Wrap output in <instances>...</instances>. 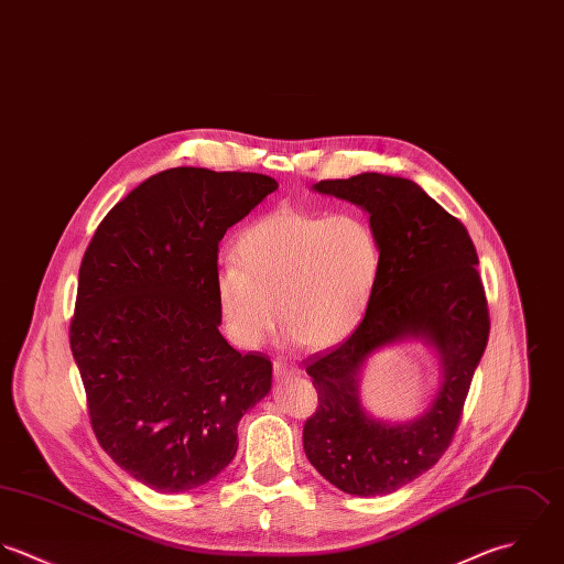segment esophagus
I'll return each instance as SVG.
<instances>
[{"mask_svg":"<svg viewBox=\"0 0 564 564\" xmlns=\"http://www.w3.org/2000/svg\"><path fill=\"white\" fill-rule=\"evenodd\" d=\"M273 375H275L278 380H289V378L297 376V370H295L293 366L284 364V361H275V364H273Z\"/></svg>","mask_w":564,"mask_h":564,"instance_id":"esophagus-1","label":"esophagus"}]
</instances>
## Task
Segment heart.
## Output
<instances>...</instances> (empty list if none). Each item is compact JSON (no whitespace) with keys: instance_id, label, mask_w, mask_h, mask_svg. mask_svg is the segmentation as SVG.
I'll use <instances>...</instances> for the list:
<instances>
[{"instance_id":"obj_1","label":"heart","mask_w":564,"mask_h":564,"mask_svg":"<svg viewBox=\"0 0 564 564\" xmlns=\"http://www.w3.org/2000/svg\"><path fill=\"white\" fill-rule=\"evenodd\" d=\"M380 271L382 245L364 214L282 207L240 234L238 260L218 264V315L238 348H258L280 308L293 341L333 348L366 319Z\"/></svg>"}]
</instances>
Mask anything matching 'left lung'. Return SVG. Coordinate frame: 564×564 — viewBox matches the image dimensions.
Listing matches in <instances>:
<instances>
[{"mask_svg":"<svg viewBox=\"0 0 564 564\" xmlns=\"http://www.w3.org/2000/svg\"><path fill=\"white\" fill-rule=\"evenodd\" d=\"M313 189L370 214L382 271L355 335L306 368L319 406L304 424V451L335 488L357 497L389 495L426 473L457 429L490 333L479 258L466 227L415 182L364 173ZM411 340L432 348L441 384L417 416L376 419L360 402L362 370L380 349Z\"/></svg>","mask_w":564,"mask_h":564,"instance_id":"1","label":"left lung"}]
</instances>
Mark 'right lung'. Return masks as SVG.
I'll list each match as a JSON object with an SVG mask.
<instances>
[{
  "mask_svg": "<svg viewBox=\"0 0 564 564\" xmlns=\"http://www.w3.org/2000/svg\"><path fill=\"white\" fill-rule=\"evenodd\" d=\"M278 182L171 169L98 225L78 271L69 346L91 429L144 486L188 492L234 459L240 417L271 391V361L218 333V242Z\"/></svg>",
  "mask_w": 564,
  "mask_h": 564,
  "instance_id": "right-lung-1",
  "label": "right lung"
}]
</instances>
